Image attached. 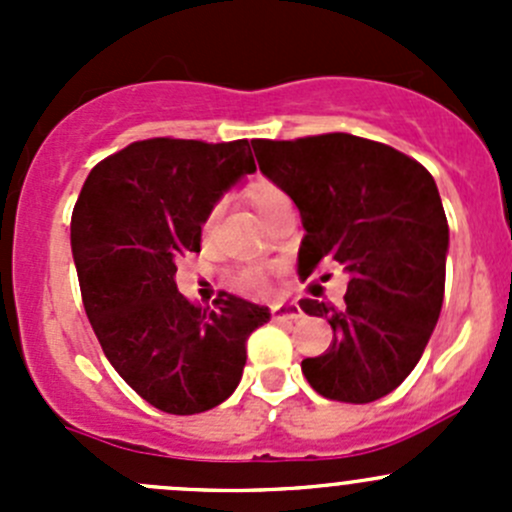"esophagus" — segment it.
<instances>
[{"mask_svg":"<svg viewBox=\"0 0 512 512\" xmlns=\"http://www.w3.org/2000/svg\"><path fill=\"white\" fill-rule=\"evenodd\" d=\"M272 317L280 322H292V319L302 317V307L297 302H277L272 304Z\"/></svg>","mask_w":512,"mask_h":512,"instance_id":"obj_1","label":"esophagus"}]
</instances>
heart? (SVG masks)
Instances as JSON below:
<instances>
[{
	"label": "heart",
	"instance_id": "obj_1",
	"mask_svg": "<svg viewBox=\"0 0 512 512\" xmlns=\"http://www.w3.org/2000/svg\"><path fill=\"white\" fill-rule=\"evenodd\" d=\"M247 198H250V203L255 205L257 215H260V218H265V215L270 213L272 208H277L280 203H285L287 195L272 183H255V185H250V190H247ZM218 213H220V208L210 210L208 218H205V223H203L205 232L213 230L215 223H218ZM245 282L250 287H262V275L257 270H247L245 272Z\"/></svg>",
	"mask_w": 512,
	"mask_h": 512
}]
</instances>
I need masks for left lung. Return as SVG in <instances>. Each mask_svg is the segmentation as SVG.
<instances>
[{
  "mask_svg": "<svg viewBox=\"0 0 512 512\" xmlns=\"http://www.w3.org/2000/svg\"><path fill=\"white\" fill-rule=\"evenodd\" d=\"M265 178L302 218L299 277L322 262L347 275L342 307L302 299L334 339L302 361L324 399L369 404L391 394L421 359L443 304L448 223L433 175L396 148L352 133L252 141Z\"/></svg>",
  "mask_w": 512,
  "mask_h": 512,
  "instance_id": "obj_1",
  "label": "left lung"
}]
</instances>
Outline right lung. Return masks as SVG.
Wrapping results in <instances>:
<instances>
[{
	"label": "right lung",
	"instance_id": "1",
	"mask_svg": "<svg viewBox=\"0 0 512 512\" xmlns=\"http://www.w3.org/2000/svg\"><path fill=\"white\" fill-rule=\"evenodd\" d=\"M255 173L250 141L151 138L96 165L71 215V252L103 354L165 414H203L237 389L245 342L270 309L223 292L195 307L175 262L200 252L210 210Z\"/></svg>",
	"mask_w": 512,
	"mask_h": 512
}]
</instances>
